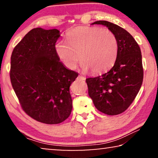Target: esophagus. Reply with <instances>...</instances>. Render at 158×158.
Returning <instances> with one entry per match:
<instances>
[{"mask_svg":"<svg viewBox=\"0 0 158 158\" xmlns=\"http://www.w3.org/2000/svg\"><path fill=\"white\" fill-rule=\"evenodd\" d=\"M79 78H81V79H82V80H85V77H83V75H79Z\"/></svg>","mask_w":158,"mask_h":158,"instance_id":"obj_1","label":"esophagus"}]
</instances>
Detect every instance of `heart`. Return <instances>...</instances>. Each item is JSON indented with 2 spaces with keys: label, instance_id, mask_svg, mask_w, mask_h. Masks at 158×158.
<instances>
[{
  "label": "heart",
  "instance_id": "obj_1",
  "mask_svg": "<svg viewBox=\"0 0 158 158\" xmlns=\"http://www.w3.org/2000/svg\"><path fill=\"white\" fill-rule=\"evenodd\" d=\"M67 42L58 40L56 55L69 69L77 66L79 58L84 70L92 74L104 73L114 65L118 41L111 30L96 27H79L67 32Z\"/></svg>",
  "mask_w": 158,
  "mask_h": 158
}]
</instances>
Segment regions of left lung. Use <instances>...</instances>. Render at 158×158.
I'll return each mask as SVG.
<instances>
[{"label":"left lung","mask_w":158,"mask_h":158,"mask_svg":"<svg viewBox=\"0 0 158 158\" xmlns=\"http://www.w3.org/2000/svg\"><path fill=\"white\" fill-rule=\"evenodd\" d=\"M113 32L118 41V54L109 72L85 80L88 94L99 111L118 115L129 107L143 81V67L139 44L128 31L106 21H95Z\"/></svg>","instance_id":"8db88e82"}]
</instances>
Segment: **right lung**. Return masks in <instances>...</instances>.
Here are the masks:
<instances>
[{
	"label": "right lung",
	"mask_w": 158,
	"mask_h": 158,
	"mask_svg": "<svg viewBox=\"0 0 158 158\" xmlns=\"http://www.w3.org/2000/svg\"><path fill=\"white\" fill-rule=\"evenodd\" d=\"M60 36L55 29H31L10 57V83L21 108L30 117L47 124H60L70 115V86L78 75L56 55Z\"/></svg>",
	"instance_id": "obj_1"
}]
</instances>
